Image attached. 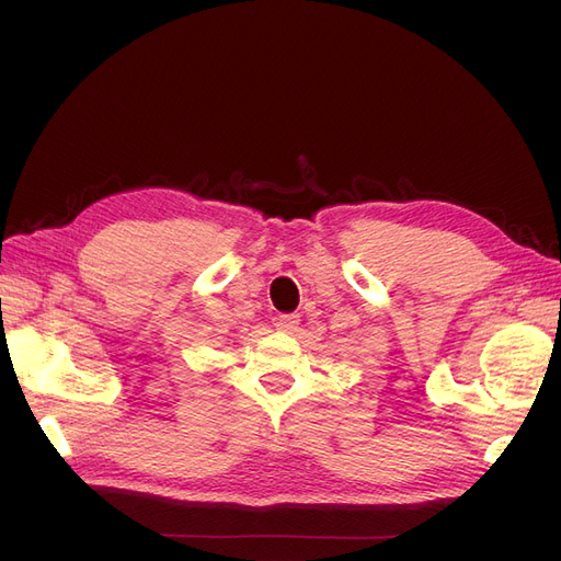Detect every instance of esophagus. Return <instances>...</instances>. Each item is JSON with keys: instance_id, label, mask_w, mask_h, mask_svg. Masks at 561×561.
<instances>
[{"instance_id": "obj_1", "label": "esophagus", "mask_w": 561, "mask_h": 561, "mask_svg": "<svg viewBox=\"0 0 561 561\" xmlns=\"http://www.w3.org/2000/svg\"><path fill=\"white\" fill-rule=\"evenodd\" d=\"M299 325V316L297 313H285V316H278L276 320V328L280 332H295Z\"/></svg>"}]
</instances>
